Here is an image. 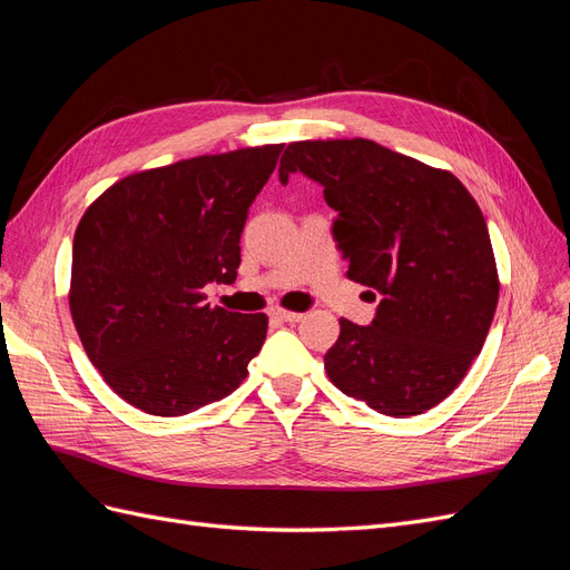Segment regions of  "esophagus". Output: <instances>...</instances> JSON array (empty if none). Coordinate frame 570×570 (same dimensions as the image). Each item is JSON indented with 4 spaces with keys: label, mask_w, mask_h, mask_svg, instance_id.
I'll list each match as a JSON object with an SVG mask.
<instances>
[{
    "label": "esophagus",
    "mask_w": 570,
    "mask_h": 570,
    "mask_svg": "<svg viewBox=\"0 0 570 570\" xmlns=\"http://www.w3.org/2000/svg\"><path fill=\"white\" fill-rule=\"evenodd\" d=\"M271 318L283 321V323H297V321H302V314L285 312V308H271Z\"/></svg>",
    "instance_id": "34e87169"
}]
</instances>
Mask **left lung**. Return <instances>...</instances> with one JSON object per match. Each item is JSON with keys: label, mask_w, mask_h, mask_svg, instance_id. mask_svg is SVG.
I'll return each instance as SVG.
<instances>
[{"label": "left lung", "mask_w": 570, "mask_h": 570, "mask_svg": "<svg viewBox=\"0 0 570 570\" xmlns=\"http://www.w3.org/2000/svg\"><path fill=\"white\" fill-rule=\"evenodd\" d=\"M297 170L337 212L333 237L350 281L381 299L371 325L340 318L327 377L385 416L438 406L480 354L499 299L480 206L450 170L364 137L292 142L281 183Z\"/></svg>", "instance_id": "left-lung-1"}]
</instances>
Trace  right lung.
<instances>
[{"label":"right lung","mask_w":570,"mask_h":570,"mask_svg":"<svg viewBox=\"0 0 570 570\" xmlns=\"http://www.w3.org/2000/svg\"><path fill=\"white\" fill-rule=\"evenodd\" d=\"M283 147L140 170L82 214L68 304L92 366L135 409L183 416L247 377L268 318L212 308L204 287L235 283L249 206Z\"/></svg>","instance_id":"right-lung-1"}]
</instances>
